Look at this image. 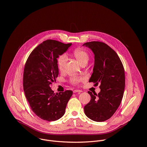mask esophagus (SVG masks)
Masks as SVG:
<instances>
[{
	"instance_id": "obj_1",
	"label": "esophagus",
	"mask_w": 147,
	"mask_h": 147,
	"mask_svg": "<svg viewBox=\"0 0 147 147\" xmlns=\"http://www.w3.org/2000/svg\"><path fill=\"white\" fill-rule=\"evenodd\" d=\"M82 92V90H78V89H76V90H74L73 91L74 93H77V92L80 93V92Z\"/></svg>"
}]
</instances>
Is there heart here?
<instances>
[{
    "label": "heart",
    "mask_w": 147,
    "mask_h": 147,
    "mask_svg": "<svg viewBox=\"0 0 147 147\" xmlns=\"http://www.w3.org/2000/svg\"><path fill=\"white\" fill-rule=\"evenodd\" d=\"M73 55L81 65L86 64L89 59V54L82 48H78L73 51ZM67 56L65 54H63L60 56L58 59V66L61 71H63L65 69L66 61ZM84 78L82 77H73L71 79V82L75 85L78 84L79 82L83 81Z\"/></svg>",
    "instance_id": "b5f03b06"
}]
</instances>
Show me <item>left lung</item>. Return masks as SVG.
I'll return each instance as SVG.
<instances>
[{
    "label": "left lung",
    "mask_w": 147,
    "mask_h": 147,
    "mask_svg": "<svg viewBox=\"0 0 147 147\" xmlns=\"http://www.w3.org/2000/svg\"><path fill=\"white\" fill-rule=\"evenodd\" d=\"M94 54L93 73L89 82L100 84V92L90 95V102L84 107L88 118L96 122L110 118L119 107L125 85V71L117 54L106 44L99 41L88 42L82 45Z\"/></svg>",
    "instance_id": "obj_1"
}]
</instances>
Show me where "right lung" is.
<instances>
[{
	"mask_svg": "<svg viewBox=\"0 0 147 147\" xmlns=\"http://www.w3.org/2000/svg\"><path fill=\"white\" fill-rule=\"evenodd\" d=\"M71 45L47 40L34 49L25 63V96L33 113L43 120L54 121L62 117L72 96L71 90L54 93L50 87L59 74L57 58Z\"/></svg>",
	"mask_w": 147,
	"mask_h": 147,
	"instance_id": "add662e5",
	"label": "right lung"
}]
</instances>
